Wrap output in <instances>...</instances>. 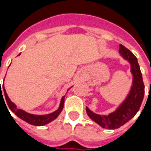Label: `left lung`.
<instances>
[{
	"instance_id": "1",
	"label": "left lung",
	"mask_w": 151,
	"mask_h": 151,
	"mask_svg": "<svg viewBox=\"0 0 151 151\" xmlns=\"http://www.w3.org/2000/svg\"><path fill=\"white\" fill-rule=\"evenodd\" d=\"M119 52L124 59L129 61L131 66L130 70L133 75V84L129 95L116 111L107 116L95 113L86 107V113L89 117L102 128L109 129H118L131 120L139 111L145 94L142 75L136 56L122 44H120Z\"/></svg>"
}]
</instances>
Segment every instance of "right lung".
<instances>
[{
  "instance_id": "obj_1",
  "label": "right lung",
  "mask_w": 151,
  "mask_h": 151,
  "mask_svg": "<svg viewBox=\"0 0 151 151\" xmlns=\"http://www.w3.org/2000/svg\"><path fill=\"white\" fill-rule=\"evenodd\" d=\"M20 54H21V53H20ZM20 54H18V56H19ZM69 90H68V91H69ZM3 92H4L5 99V100H4V102H6V104L8 105V107L9 108V109H10L17 116L19 117L20 119L26 121L27 123L30 124H32V125H35V126H43V125H45L47 124L52 122V120H55L56 117L59 116L60 113L62 111L63 108H64V102H65V96H63L62 98H61V100H60V106L59 108H58V109H57L56 111L52 112V113L46 114V115H34V114L28 113L27 111H23V110H22V109H19V108H17V106L9 99L8 95H7V93L5 91V86H4V82H3L2 87H1L0 81V97L2 96V98H3V95H2ZM3 99H4V98H3ZM5 106H6V104H5ZM6 108H7V107H6ZM7 109H8V108H7Z\"/></svg>"
}]
</instances>
